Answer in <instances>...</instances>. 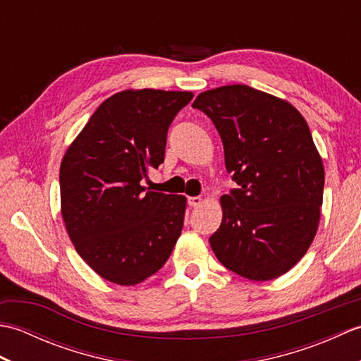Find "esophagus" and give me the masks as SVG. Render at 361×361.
<instances>
[{
  "instance_id": "obj_1",
  "label": "esophagus",
  "mask_w": 361,
  "mask_h": 361,
  "mask_svg": "<svg viewBox=\"0 0 361 361\" xmlns=\"http://www.w3.org/2000/svg\"><path fill=\"white\" fill-rule=\"evenodd\" d=\"M188 202H189L190 206H194V208H197V206H200L203 203V198L202 197H190Z\"/></svg>"
}]
</instances>
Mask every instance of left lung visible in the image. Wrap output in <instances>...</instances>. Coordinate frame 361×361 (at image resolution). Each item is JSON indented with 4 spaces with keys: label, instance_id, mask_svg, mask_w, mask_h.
I'll list each match as a JSON object with an SVG mask.
<instances>
[{
    "label": "left lung",
    "instance_id": "obj_1",
    "mask_svg": "<svg viewBox=\"0 0 361 361\" xmlns=\"http://www.w3.org/2000/svg\"><path fill=\"white\" fill-rule=\"evenodd\" d=\"M192 106L216 126L239 185L220 198L214 255L247 279L278 278L307 252L319 224L324 166L307 122L287 101L248 85L208 90Z\"/></svg>",
    "mask_w": 361,
    "mask_h": 361
}]
</instances>
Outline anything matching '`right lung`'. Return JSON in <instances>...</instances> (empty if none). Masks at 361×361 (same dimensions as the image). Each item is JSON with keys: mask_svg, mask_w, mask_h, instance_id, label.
I'll use <instances>...</instances> for the list:
<instances>
[{"mask_svg": "<svg viewBox=\"0 0 361 361\" xmlns=\"http://www.w3.org/2000/svg\"><path fill=\"white\" fill-rule=\"evenodd\" d=\"M194 93L126 90L106 99L66 149L60 203L75 251L101 278L135 286L171 256L186 197L144 188L164 163L167 130Z\"/></svg>", "mask_w": 361, "mask_h": 361, "instance_id": "right-lung-1", "label": "right lung"}]
</instances>
